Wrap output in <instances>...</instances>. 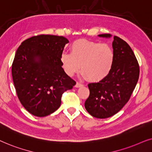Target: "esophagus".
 I'll use <instances>...</instances> for the list:
<instances>
[{"instance_id":"obj_1","label":"esophagus","mask_w":152,"mask_h":152,"mask_svg":"<svg viewBox=\"0 0 152 152\" xmlns=\"http://www.w3.org/2000/svg\"><path fill=\"white\" fill-rule=\"evenodd\" d=\"M83 85L80 83H78V82L76 83V86H75V87H76V88H80V87H83Z\"/></svg>"}]
</instances>
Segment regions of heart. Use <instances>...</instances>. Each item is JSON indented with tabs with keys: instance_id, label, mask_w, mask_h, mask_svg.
Segmentation results:
<instances>
[{
	"instance_id": "heart-1",
	"label": "heart",
	"mask_w": 152,
	"mask_h": 152,
	"mask_svg": "<svg viewBox=\"0 0 152 152\" xmlns=\"http://www.w3.org/2000/svg\"><path fill=\"white\" fill-rule=\"evenodd\" d=\"M114 61L115 53L110 45L83 39L72 44L70 53L63 52L60 56L62 66L68 76H74L81 66L83 76L92 82H99L106 78Z\"/></svg>"
}]
</instances>
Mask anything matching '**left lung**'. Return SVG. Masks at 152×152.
<instances>
[{
	"mask_svg": "<svg viewBox=\"0 0 152 152\" xmlns=\"http://www.w3.org/2000/svg\"><path fill=\"white\" fill-rule=\"evenodd\" d=\"M98 36L112 37L110 34ZM112 45L115 61L110 74L99 82L88 84L90 96L85 108L96 118H108L118 113L129 102L139 78V64L129 44L114 36Z\"/></svg>",
	"mask_w": 152,
	"mask_h": 152,
	"instance_id": "obj_1",
	"label": "left lung"
}]
</instances>
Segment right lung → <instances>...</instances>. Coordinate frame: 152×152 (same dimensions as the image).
<instances>
[{"mask_svg": "<svg viewBox=\"0 0 152 152\" xmlns=\"http://www.w3.org/2000/svg\"><path fill=\"white\" fill-rule=\"evenodd\" d=\"M69 40L41 35L22 42L16 51L12 75L18 98L30 114L45 117L57 110L64 92L76 82L64 72L60 56Z\"/></svg>", "mask_w": 152, "mask_h": 152, "instance_id": "right-lung-1", "label": "right lung"}]
</instances>
